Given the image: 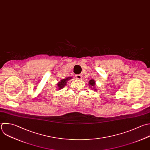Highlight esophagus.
I'll use <instances>...</instances> for the list:
<instances>
[{"label": "esophagus", "instance_id": "34e87169", "mask_svg": "<svg viewBox=\"0 0 150 150\" xmlns=\"http://www.w3.org/2000/svg\"><path fill=\"white\" fill-rule=\"evenodd\" d=\"M75 78L77 79H82V75L81 74H77L75 76Z\"/></svg>", "mask_w": 150, "mask_h": 150}]
</instances>
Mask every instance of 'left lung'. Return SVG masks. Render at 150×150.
Instances as JSON below:
<instances>
[{
	"label": "left lung",
	"mask_w": 150,
	"mask_h": 150,
	"mask_svg": "<svg viewBox=\"0 0 150 150\" xmlns=\"http://www.w3.org/2000/svg\"><path fill=\"white\" fill-rule=\"evenodd\" d=\"M88 84H89L90 87H91V88H93V90L94 91H96V89L94 88H95V86H96V81L94 80H93V79L90 80L89 81V82H88Z\"/></svg>",
	"instance_id": "obj_1"
}]
</instances>
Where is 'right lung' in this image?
<instances>
[{
    "instance_id": "add662e5",
    "label": "right lung",
    "mask_w": 150,
    "mask_h": 150,
    "mask_svg": "<svg viewBox=\"0 0 150 150\" xmlns=\"http://www.w3.org/2000/svg\"><path fill=\"white\" fill-rule=\"evenodd\" d=\"M71 79H72V78H71V77H67V78L65 79H63V80H60V81L57 84V88H58L59 90H60V89L63 88L66 85L67 81Z\"/></svg>"
}]
</instances>
